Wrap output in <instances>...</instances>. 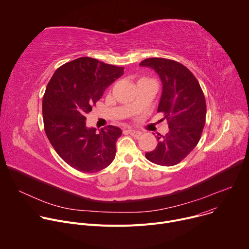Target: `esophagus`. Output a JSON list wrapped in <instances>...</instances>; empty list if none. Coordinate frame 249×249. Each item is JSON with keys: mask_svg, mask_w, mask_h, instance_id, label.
I'll return each mask as SVG.
<instances>
[{"mask_svg": "<svg viewBox=\"0 0 249 249\" xmlns=\"http://www.w3.org/2000/svg\"><path fill=\"white\" fill-rule=\"evenodd\" d=\"M128 133H129L130 135H132L133 137H135V138H138V137H140V136L142 135V132H141V131L135 130V129H128Z\"/></svg>", "mask_w": 249, "mask_h": 249, "instance_id": "1", "label": "esophagus"}]
</instances>
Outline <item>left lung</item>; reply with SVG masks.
<instances>
[{
  "mask_svg": "<svg viewBox=\"0 0 249 249\" xmlns=\"http://www.w3.org/2000/svg\"><path fill=\"white\" fill-rule=\"evenodd\" d=\"M158 74L162 85L158 112H163L169 131L157 136L158 146L146 158L163 166L181 161L196 147L206 120V101L201 87L182 64L163 58H149L140 63Z\"/></svg>",
  "mask_w": 249,
  "mask_h": 249,
  "instance_id": "8db88e82",
  "label": "left lung"
}]
</instances>
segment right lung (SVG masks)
Here are the masks:
<instances>
[{"label": "right lung", "instance_id": "1", "mask_svg": "<svg viewBox=\"0 0 249 249\" xmlns=\"http://www.w3.org/2000/svg\"><path fill=\"white\" fill-rule=\"evenodd\" d=\"M124 68L89 57L71 61L55 71L42 101L44 129L60 158L83 172H96L114 160L120 128L108 125L96 132L87 114Z\"/></svg>", "mask_w": 249, "mask_h": 249}]
</instances>
